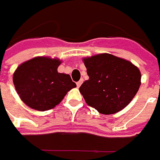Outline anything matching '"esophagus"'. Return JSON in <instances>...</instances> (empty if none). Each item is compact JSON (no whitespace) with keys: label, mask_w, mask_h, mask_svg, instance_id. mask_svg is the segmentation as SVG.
Returning <instances> with one entry per match:
<instances>
[{"label":"esophagus","mask_w":160,"mask_h":160,"mask_svg":"<svg viewBox=\"0 0 160 160\" xmlns=\"http://www.w3.org/2000/svg\"><path fill=\"white\" fill-rule=\"evenodd\" d=\"M82 82H83V80H80V81H78V82L76 83V84H77V87H78V88H80V85L82 84Z\"/></svg>","instance_id":"esophagus-1"}]
</instances>
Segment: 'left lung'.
I'll return each instance as SVG.
<instances>
[{"label": "left lung", "instance_id": "obj_1", "mask_svg": "<svg viewBox=\"0 0 160 160\" xmlns=\"http://www.w3.org/2000/svg\"><path fill=\"white\" fill-rule=\"evenodd\" d=\"M89 79L80 86L86 102L102 114L124 109L141 85L139 69L129 61L111 54L83 59Z\"/></svg>", "mask_w": 160, "mask_h": 160}]
</instances>
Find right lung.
I'll use <instances>...</instances> for the list:
<instances>
[{
  "label": "right lung",
  "mask_w": 160,
  "mask_h": 160,
  "mask_svg": "<svg viewBox=\"0 0 160 160\" xmlns=\"http://www.w3.org/2000/svg\"><path fill=\"white\" fill-rule=\"evenodd\" d=\"M61 62L49 58H34L20 64L13 75L16 90L22 101L38 111L58 105L66 93L76 88L70 75L59 73Z\"/></svg>",
  "instance_id": "right-lung-1"
}]
</instances>
